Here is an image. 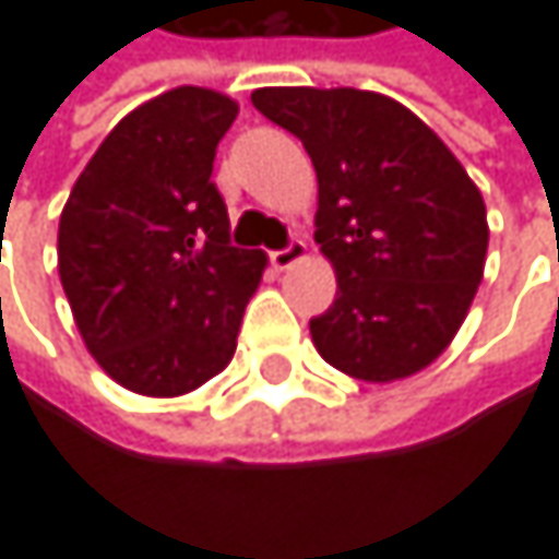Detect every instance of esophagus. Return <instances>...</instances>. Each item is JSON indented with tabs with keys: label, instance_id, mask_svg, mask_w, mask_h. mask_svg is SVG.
<instances>
[{
	"label": "esophagus",
	"instance_id": "esophagus-1",
	"mask_svg": "<svg viewBox=\"0 0 559 559\" xmlns=\"http://www.w3.org/2000/svg\"><path fill=\"white\" fill-rule=\"evenodd\" d=\"M308 254V245L305 241H292L288 248H282V251H271L267 254V261H271V267L274 271H288L292 264H298L301 258Z\"/></svg>",
	"mask_w": 559,
	"mask_h": 559
}]
</instances>
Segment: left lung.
<instances>
[{
  "label": "left lung",
  "instance_id": "1",
  "mask_svg": "<svg viewBox=\"0 0 559 559\" xmlns=\"http://www.w3.org/2000/svg\"><path fill=\"white\" fill-rule=\"evenodd\" d=\"M258 110L295 133L318 174L314 241L338 292L311 318L318 355L361 382H395L460 332L486 264V204L413 110L369 90L264 86Z\"/></svg>",
  "mask_w": 559,
  "mask_h": 559
}]
</instances>
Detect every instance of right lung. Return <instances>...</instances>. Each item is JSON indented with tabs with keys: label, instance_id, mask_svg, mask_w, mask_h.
<instances>
[{
	"label": "right lung",
	"instance_id": "add662e5",
	"mask_svg": "<svg viewBox=\"0 0 559 559\" xmlns=\"http://www.w3.org/2000/svg\"><path fill=\"white\" fill-rule=\"evenodd\" d=\"M238 103L177 86L99 143L59 217V282L99 369L140 395H183L238 348L264 251L230 245L211 180Z\"/></svg>",
	"mask_w": 559,
	"mask_h": 559
}]
</instances>
